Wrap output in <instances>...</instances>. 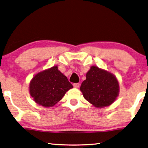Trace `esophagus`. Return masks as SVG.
Masks as SVG:
<instances>
[{"instance_id":"34e87169","label":"esophagus","mask_w":148,"mask_h":148,"mask_svg":"<svg viewBox=\"0 0 148 148\" xmlns=\"http://www.w3.org/2000/svg\"><path fill=\"white\" fill-rule=\"evenodd\" d=\"M80 84L79 83H76V84H73V86L75 87V88H78V87H79Z\"/></svg>"}]
</instances>
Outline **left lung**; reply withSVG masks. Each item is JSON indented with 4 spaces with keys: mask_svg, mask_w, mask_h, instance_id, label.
Returning a JSON list of instances; mask_svg holds the SVG:
<instances>
[{
    "mask_svg": "<svg viewBox=\"0 0 148 148\" xmlns=\"http://www.w3.org/2000/svg\"><path fill=\"white\" fill-rule=\"evenodd\" d=\"M86 101L96 108L111 105L119 92L117 77L111 72L97 66H91L86 74V79L80 87Z\"/></svg>",
    "mask_w": 148,
    "mask_h": 148,
    "instance_id": "8db88e82",
    "label": "left lung"
}]
</instances>
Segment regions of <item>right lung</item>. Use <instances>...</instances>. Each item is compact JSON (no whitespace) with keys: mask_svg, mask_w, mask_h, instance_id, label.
Returning a JSON list of instances; mask_svg holds the SVG:
<instances>
[{"mask_svg":"<svg viewBox=\"0 0 148 148\" xmlns=\"http://www.w3.org/2000/svg\"><path fill=\"white\" fill-rule=\"evenodd\" d=\"M73 88L58 66L44 70L34 75L29 83V93L34 101L45 108L59 102L69 89Z\"/></svg>","mask_w":148,"mask_h":148,"instance_id":"right-lung-1","label":"right lung"}]
</instances>
